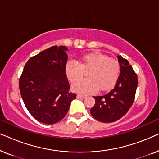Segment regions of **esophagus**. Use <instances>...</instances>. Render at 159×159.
I'll return each mask as SVG.
<instances>
[{"label":"esophagus","instance_id":"obj_1","mask_svg":"<svg viewBox=\"0 0 159 159\" xmlns=\"http://www.w3.org/2000/svg\"><path fill=\"white\" fill-rule=\"evenodd\" d=\"M77 98L78 99H82V98H85L86 96L85 95H80V94H78L77 95Z\"/></svg>","mask_w":159,"mask_h":159}]
</instances>
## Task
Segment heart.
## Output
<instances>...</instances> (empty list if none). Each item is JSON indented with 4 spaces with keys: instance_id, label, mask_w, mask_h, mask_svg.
<instances>
[{
    "instance_id": "1",
    "label": "heart",
    "mask_w": 159,
    "mask_h": 159,
    "mask_svg": "<svg viewBox=\"0 0 159 159\" xmlns=\"http://www.w3.org/2000/svg\"><path fill=\"white\" fill-rule=\"evenodd\" d=\"M83 69H90L88 78L80 80L72 85V90L80 94L95 93L99 88L107 91L113 88L119 79L120 65L118 61L108 58L100 52H91L83 55L80 64L69 61L65 66V74L69 81L74 82L82 77Z\"/></svg>"
}]
</instances>
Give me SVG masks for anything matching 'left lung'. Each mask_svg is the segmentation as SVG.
I'll use <instances>...</instances> for the list:
<instances>
[{"label": "left lung", "instance_id": "left-lung-1", "mask_svg": "<svg viewBox=\"0 0 159 159\" xmlns=\"http://www.w3.org/2000/svg\"><path fill=\"white\" fill-rule=\"evenodd\" d=\"M120 65V75L114 88L107 94L94 96L95 106L90 114L98 121L105 123L114 122L127 114L133 103L138 77L129 61L121 56H118Z\"/></svg>", "mask_w": 159, "mask_h": 159}]
</instances>
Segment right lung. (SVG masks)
I'll use <instances>...</instances> for the list:
<instances>
[{
  "label": "right lung",
  "mask_w": 159,
  "mask_h": 159,
  "mask_svg": "<svg viewBox=\"0 0 159 159\" xmlns=\"http://www.w3.org/2000/svg\"><path fill=\"white\" fill-rule=\"evenodd\" d=\"M66 46H52L32 56L19 78L24 103L36 120L53 125L64 118L76 98L65 74Z\"/></svg>",
  "instance_id": "right-lung-1"
}]
</instances>
